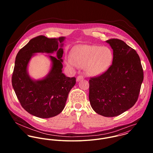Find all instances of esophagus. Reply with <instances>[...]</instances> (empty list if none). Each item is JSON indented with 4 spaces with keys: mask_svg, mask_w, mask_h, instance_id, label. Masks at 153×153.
<instances>
[{
    "mask_svg": "<svg viewBox=\"0 0 153 153\" xmlns=\"http://www.w3.org/2000/svg\"><path fill=\"white\" fill-rule=\"evenodd\" d=\"M83 79V76H78V77H77V78H76V81L77 82H79V81H81V79Z\"/></svg>",
    "mask_w": 153,
    "mask_h": 153,
    "instance_id": "esophagus-1",
    "label": "esophagus"
}]
</instances>
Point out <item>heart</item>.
<instances>
[{"label": "heart", "instance_id": "heart-1", "mask_svg": "<svg viewBox=\"0 0 153 153\" xmlns=\"http://www.w3.org/2000/svg\"><path fill=\"white\" fill-rule=\"evenodd\" d=\"M113 60V52L106 46L82 45L75 48L66 62L69 66L84 67L90 76L100 75L108 70Z\"/></svg>", "mask_w": 153, "mask_h": 153}]
</instances>
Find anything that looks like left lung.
Returning <instances> with one entry per match:
<instances>
[{"label": "left lung", "instance_id": "1", "mask_svg": "<svg viewBox=\"0 0 153 153\" xmlns=\"http://www.w3.org/2000/svg\"><path fill=\"white\" fill-rule=\"evenodd\" d=\"M113 51L112 64L89 80V100L92 109L107 117L119 115L138 100L144 74L137 52L118 39L106 41Z\"/></svg>", "mask_w": 153, "mask_h": 153}]
</instances>
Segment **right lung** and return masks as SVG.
Masks as SVG:
<instances>
[{"label":"right lung","mask_w":153,"mask_h":153,"mask_svg":"<svg viewBox=\"0 0 153 153\" xmlns=\"http://www.w3.org/2000/svg\"><path fill=\"white\" fill-rule=\"evenodd\" d=\"M65 39V37L50 39L38 36L30 40L16 55L12 87L22 107L35 117L48 118L60 114L65 106L69 91L76 83L75 77H67L62 73ZM54 51L57 52V59L47 55L51 61L48 74L40 80L32 79L27 69L31 58L36 53L50 54Z\"/></svg>","instance_id":"add662e5"}]
</instances>
